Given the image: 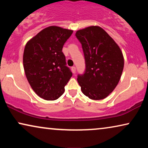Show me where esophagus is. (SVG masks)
<instances>
[{"instance_id": "esophagus-1", "label": "esophagus", "mask_w": 148, "mask_h": 148, "mask_svg": "<svg viewBox=\"0 0 148 148\" xmlns=\"http://www.w3.org/2000/svg\"><path fill=\"white\" fill-rule=\"evenodd\" d=\"M71 71H72V72H73V73H75V71H76V68H75V66H72L71 67Z\"/></svg>"}]
</instances>
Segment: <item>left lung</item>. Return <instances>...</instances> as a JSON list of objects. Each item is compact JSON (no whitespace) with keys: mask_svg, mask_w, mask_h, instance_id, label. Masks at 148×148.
Wrapping results in <instances>:
<instances>
[{"mask_svg":"<svg viewBox=\"0 0 148 148\" xmlns=\"http://www.w3.org/2000/svg\"><path fill=\"white\" fill-rule=\"evenodd\" d=\"M86 69L77 82L83 94L92 100L106 98L116 88L124 67L122 52L114 40L98 26L78 30Z\"/></svg>","mask_w":148,"mask_h":148,"instance_id":"1","label":"left lung"}]
</instances>
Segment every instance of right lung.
I'll return each mask as SVG.
<instances>
[{"mask_svg":"<svg viewBox=\"0 0 148 148\" xmlns=\"http://www.w3.org/2000/svg\"><path fill=\"white\" fill-rule=\"evenodd\" d=\"M73 32L50 26L26 44L23 57L26 77L36 94L44 100H55L61 96L71 77L62 50Z\"/></svg>","mask_w":148,"mask_h":148,"instance_id":"add662e5","label":"right lung"}]
</instances>
